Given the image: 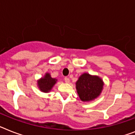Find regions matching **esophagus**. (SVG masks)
Segmentation results:
<instances>
[{
    "mask_svg": "<svg viewBox=\"0 0 135 135\" xmlns=\"http://www.w3.org/2000/svg\"><path fill=\"white\" fill-rule=\"evenodd\" d=\"M64 81H65V83H69L70 82V79L68 77H65L64 78Z\"/></svg>",
    "mask_w": 135,
    "mask_h": 135,
    "instance_id": "obj_1",
    "label": "esophagus"
}]
</instances>
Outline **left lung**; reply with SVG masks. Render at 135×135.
<instances>
[{
  "mask_svg": "<svg viewBox=\"0 0 135 135\" xmlns=\"http://www.w3.org/2000/svg\"><path fill=\"white\" fill-rule=\"evenodd\" d=\"M103 87L101 79L84 73L76 82V89L83 101H89L97 98Z\"/></svg>",
  "mask_w": 135,
  "mask_h": 135,
  "instance_id": "1",
  "label": "left lung"
}]
</instances>
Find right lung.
Segmentation results:
<instances>
[{"mask_svg": "<svg viewBox=\"0 0 135 135\" xmlns=\"http://www.w3.org/2000/svg\"><path fill=\"white\" fill-rule=\"evenodd\" d=\"M56 79L52 78L49 73H46L44 77L38 82V86L43 92H49L56 83Z\"/></svg>", "mask_w": 135, "mask_h": 135, "instance_id": "add662e5", "label": "right lung"}]
</instances>
